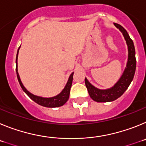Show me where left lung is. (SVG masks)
Instances as JSON below:
<instances>
[{
    "mask_svg": "<svg viewBox=\"0 0 146 146\" xmlns=\"http://www.w3.org/2000/svg\"><path fill=\"white\" fill-rule=\"evenodd\" d=\"M115 26L123 33L126 40L127 46H128V61L126 64V67L123 72V74L119 79V80L111 88L106 90H100L90 83L88 80L85 79L86 88L88 89V94L91 99L97 102H113L120 96L123 95V93L128 88L130 83L134 78V75L136 69V58H135V49L134 46L133 41L129 36L128 33L126 30L119 24L114 23Z\"/></svg>",
    "mask_w": 146,
    "mask_h": 146,
    "instance_id": "8db88e82",
    "label": "left lung"
}]
</instances>
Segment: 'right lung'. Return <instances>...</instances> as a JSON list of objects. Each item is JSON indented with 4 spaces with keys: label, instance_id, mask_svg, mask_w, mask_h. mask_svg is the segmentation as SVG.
<instances>
[{
    "label": "right lung",
    "instance_id": "obj_1",
    "mask_svg": "<svg viewBox=\"0 0 146 146\" xmlns=\"http://www.w3.org/2000/svg\"><path fill=\"white\" fill-rule=\"evenodd\" d=\"M19 47V49H20ZM19 49L17 50V57H16V72H17V79L19 81L20 86H21L22 89L23 91L29 96L31 99L34 101L35 102L38 104L39 105H42L43 107H46V108H57V107H60L62 105H64L69 99V94H70V89L72 87V80H73V74L74 72L72 73L69 78V80L67 82L65 88L64 90L58 94L57 96H54V97H50V98H44L41 97V96H35L31 93H30L29 91H27V89L24 87V86L22 83L21 80H20V76L18 74L17 72V57H18V52H19Z\"/></svg>",
    "mask_w": 146,
    "mask_h": 146
}]
</instances>
